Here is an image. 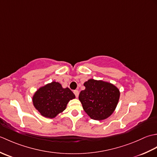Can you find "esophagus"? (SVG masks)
Listing matches in <instances>:
<instances>
[{
	"instance_id": "1",
	"label": "esophagus",
	"mask_w": 157,
	"mask_h": 157,
	"mask_svg": "<svg viewBox=\"0 0 157 157\" xmlns=\"http://www.w3.org/2000/svg\"><path fill=\"white\" fill-rule=\"evenodd\" d=\"M73 93H74L75 97L78 98V95H79V91L78 90H73Z\"/></svg>"
}]
</instances>
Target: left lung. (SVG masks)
<instances>
[{
	"mask_svg": "<svg viewBox=\"0 0 157 157\" xmlns=\"http://www.w3.org/2000/svg\"><path fill=\"white\" fill-rule=\"evenodd\" d=\"M84 90L79 93V100L83 109L94 120H103L111 115L117 105L119 90L114 85L93 79L84 83Z\"/></svg>",
	"mask_w": 157,
	"mask_h": 157,
	"instance_id": "left-lung-1",
	"label": "left lung"
}]
</instances>
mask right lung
<instances>
[{
    "label": "right lung",
    "instance_id": "right-lung-1",
    "mask_svg": "<svg viewBox=\"0 0 157 157\" xmlns=\"http://www.w3.org/2000/svg\"><path fill=\"white\" fill-rule=\"evenodd\" d=\"M75 97L69 88H63L59 83L52 82L37 90L33 96V103L42 116L54 118L64 111L68 102Z\"/></svg>",
    "mask_w": 157,
    "mask_h": 157
}]
</instances>
